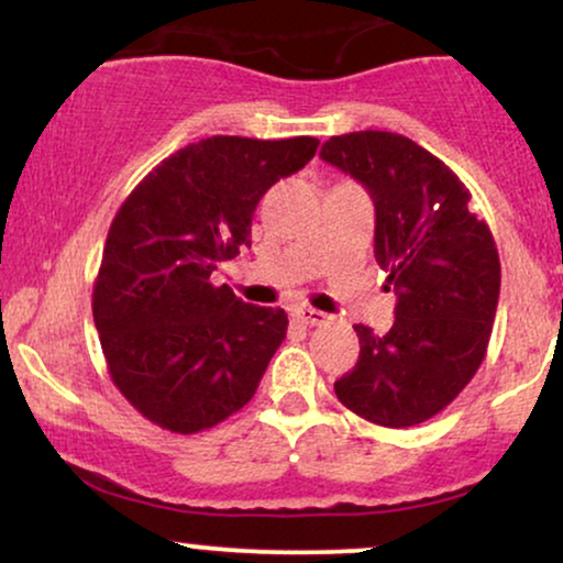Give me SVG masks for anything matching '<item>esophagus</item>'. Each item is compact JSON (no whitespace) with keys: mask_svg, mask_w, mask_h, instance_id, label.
<instances>
[{"mask_svg":"<svg viewBox=\"0 0 563 563\" xmlns=\"http://www.w3.org/2000/svg\"><path fill=\"white\" fill-rule=\"evenodd\" d=\"M295 321L302 323V325H321L329 321V316L321 313V310H313V308H297L295 310Z\"/></svg>","mask_w":563,"mask_h":563,"instance_id":"esophagus-1","label":"esophagus"}]
</instances>
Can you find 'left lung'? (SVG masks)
I'll return each mask as SVG.
<instances>
[{"instance_id":"8db88e82","label":"left lung","mask_w":563,"mask_h":563,"mask_svg":"<svg viewBox=\"0 0 563 563\" xmlns=\"http://www.w3.org/2000/svg\"><path fill=\"white\" fill-rule=\"evenodd\" d=\"M321 158L371 192L376 261L397 292L386 334L355 325L360 360L334 391L367 422L420 426L460 397L488 350L501 289L494 234L462 179L405 135H334Z\"/></svg>"}]
</instances>
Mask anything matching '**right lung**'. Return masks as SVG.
<instances>
[{
	"label": "right lung",
	"instance_id": "obj_1",
	"mask_svg": "<svg viewBox=\"0 0 563 563\" xmlns=\"http://www.w3.org/2000/svg\"><path fill=\"white\" fill-rule=\"evenodd\" d=\"M316 148L310 135H213L164 158L124 198L93 282V321L114 386L154 426L200 433L253 399L287 313L242 302L211 274L250 247L258 200Z\"/></svg>",
	"mask_w": 563,
	"mask_h": 563
}]
</instances>
